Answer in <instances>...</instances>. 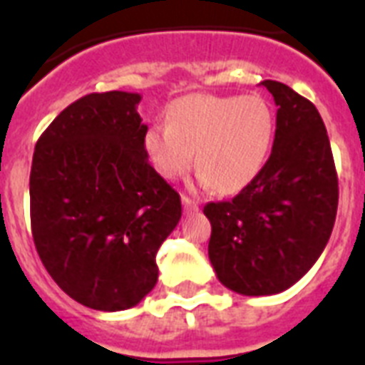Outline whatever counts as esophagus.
<instances>
[{
	"instance_id": "obj_1",
	"label": "esophagus",
	"mask_w": 365,
	"mask_h": 365,
	"mask_svg": "<svg viewBox=\"0 0 365 365\" xmlns=\"http://www.w3.org/2000/svg\"><path fill=\"white\" fill-rule=\"evenodd\" d=\"M182 205L185 214H195V212H199V205H197L195 200L189 199V197H185V195L182 197Z\"/></svg>"
}]
</instances>
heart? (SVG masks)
I'll return each mask as SVG.
<instances>
[{"mask_svg":"<svg viewBox=\"0 0 365 365\" xmlns=\"http://www.w3.org/2000/svg\"><path fill=\"white\" fill-rule=\"evenodd\" d=\"M274 115L259 96L189 94L172 102L168 125H153L143 145L165 180L183 176L193 165L199 182L217 193H239L254 182L271 151Z\"/></svg>","mask_w":365,"mask_h":365,"instance_id":"obj_1","label":"heart"}]
</instances>
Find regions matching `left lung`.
I'll return each instance as SVG.
<instances>
[{
  "label": "left lung",
  "mask_w": 365,
  "mask_h": 365,
  "mask_svg": "<svg viewBox=\"0 0 365 365\" xmlns=\"http://www.w3.org/2000/svg\"><path fill=\"white\" fill-rule=\"evenodd\" d=\"M277 130L271 157L235 199L208 202V257L220 282L240 295L280 294L326 248L337 214V172L322 117L288 85L263 81Z\"/></svg>",
  "instance_id": "1"
}]
</instances>
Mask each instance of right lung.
Here are the masks:
<instances>
[{"label": "right lung", "mask_w": 365, "mask_h": 365, "mask_svg": "<svg viewBox=\"0 0 365 365\" xmlns=\"http://www.w3.org/2000/svg\"><path fill=\"white\" fill-rule=\"evenodd\" d=\"M136 93H94L37 140L31 235L53 280L77 303L115 312L155 288L157 250L182 217L180 195L148 163Z\"/></svg>", "instance_id": "add662e5"}]
</instances>
